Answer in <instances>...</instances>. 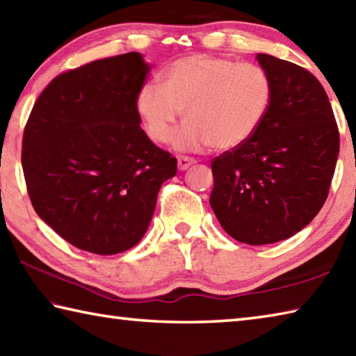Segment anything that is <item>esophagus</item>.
<instances>
[{"instance_id": "obj_1", "label": "esophagus", "mask_w": 356, "mask_h": 356, "mask_svg": "<svg viewBox=\"0 0 356 356\" xmlns=\"http://www.w3.org/2000/svg\"><path fill=\"white\" fill-rule=\"evenodd\" d=\"M177 163H179V168H180V170L185 171V170H188V168H190L191 165H195V163H196V160L193 159V157L182 156V157H179V159H177Z\"/></svg>"}]
</instances>
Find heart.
Masks as SVG:
<instances>
[{"instance_id":"heart-1","label":"heart","mask_w":356,"mask_h":356,"mask_svg":"<svg viewBox=\"0 0 356 356\" xmlns=\"http://www.w3.org/2000/svg\"><path fill=\"white\" fill-rule=\"evenodd\" d=\"M161 81L163 86L146 82L140 88L137 111L147 137L159 145L170 143L184 111L186 124L176 137L182 151L244 145L274 99L273 77L263 67L211 54L172 62L161 71Z\"/></svg>"}]
</instances>
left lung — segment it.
Returning <instances> with one entry per match:
<instances>
[{
    "mask_svg": "<svg viewBox=\"0 0 356 356\" xmlns=\"http://www.w3.org/2000/svg\"><path fill=\"white\" fill-rule=\"evenodd\" d=\"M273 77L266 120L244 145L211 160L210 205L227 234L252 245L296 235L330 190L339 131L321 82L293 62L258 54Z\"/></svg>",
    "mask_w": 356,
    "mask_h": 356,
    "instance_id": "1",
    "label": "left lung"
}]
</instances>
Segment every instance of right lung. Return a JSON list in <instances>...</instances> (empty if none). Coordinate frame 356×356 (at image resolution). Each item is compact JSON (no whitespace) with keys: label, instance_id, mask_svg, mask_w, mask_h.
I'll return each instance as SVG.
<instances>
[{"label":"right lung","instance_id":"1","mask_svg":"<svg viewBox=\"0 0 356 356\" xmlns=\"http://www.w3.org/2000/svg\"><path fill=\"white\" fill-rule=\"evenodd\" d=\"M151 67L140 53L68 70L38 96L23 134L32 207L81 250L113 255L146 234L177 160L140 127L137 95Z\"/></svg>","mask_w":356,"mask_h":356}]
</instances>
